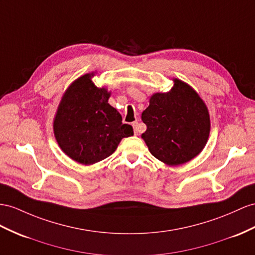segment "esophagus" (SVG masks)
Returning <instances> with one entry per match:
<instances>
[{
    "label": "esophagus",
    "mask_w": 255,
    "mask_h": 255,
    "mask_svg": "<svg viewBox=\"0 0 255 255\" xmlns=\"http://www.w3.org/2000/svg\"><path fill=\"white\" fill-rule=\"evenodd\" d=\"M132 127H133V130H134V134L138 135V134L141 132L139 123H138V122H133V123H132Z\"/></svg>",
    "instance_id": "34e87169"
}]
</instances>
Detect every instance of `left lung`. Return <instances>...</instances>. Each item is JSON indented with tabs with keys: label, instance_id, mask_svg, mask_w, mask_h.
Wrapping results in <instances>:
<instances>
[{
	"label": "left lung",
	"instance_id": "left-lung-1",
	"mask_svg": "<svg viewBox=\"0 0 255 255\" xmlns=\"http://www.w3.org/2000/svg\"><path fill=\"white\" fill-rule=\"evenodd\" d=\"M168 93H155L143 111L146 131L142 133L149 152L167 166L192 160L206 146L210 115L204 100L192 86L173 78Z\"/></svg>",
	"mask_w": 255,
	"mask_h": 255
}]
</instances>
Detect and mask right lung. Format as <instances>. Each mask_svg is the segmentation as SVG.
I'll return each instance as SVG.
<instances>
[{
    "instance_id": "right-lung-1",
    "label": "right lung",
    "mask_w": 255,
    "mask_h": 255,
    "mask_svg": "<svg viewBox=\"0 0 255 255\" xmlns=\"http://www.w3.org/2000/svg\"><path fill=\"white\" fill-rule=\"evenodd\" d=\"M95 73L84 74L71 83L53 123L62 152L85 166L109 157L123 138L133 135L132 127L123 124L119 111L108 102L111 91L93 82Z\"/></svg>"
}]
</instances>
